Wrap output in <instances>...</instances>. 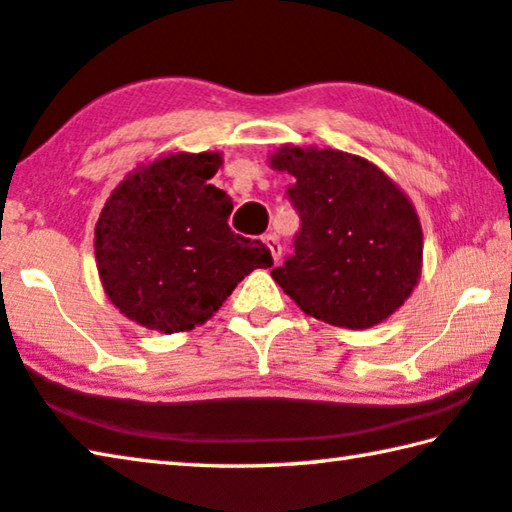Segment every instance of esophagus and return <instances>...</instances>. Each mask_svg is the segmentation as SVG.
<instances>
[{
  "mask_svg": "<svg viewBox=\"0 0 512 512\" xmlns=\"http://www.w3.org/2000/svg\"><path fill=\"white\" fill-rule=\"evenodd\" d=\"M262 241H264V244L268 246V250H271V255H273V262H280V257H282V246H280V239H277L275 235H264V237H262Z\"/></svg>",
  "mask_w": 512,
  "mask_h": 512,
  "instance_id": "1",
  "label": "esophagus"
}]
</instances>
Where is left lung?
Wrapping results in <instances>:
<instances>
[{"label": "left lung", "mask_w": 512, "mask_h": 512, "mask_svg": "<svg viewBox=\"0 0 512 512\" xmlns=\"http://www.w3.org/2000/svg\"><path fill=\"white\" fill-rule=\"evenodd\" d=\"M268 164L296 178V253L271 271L307 316L368 329L393 316L422 273V225L411 198L361 155L284 144Z\"/></svg>", "instance_id": "obj_1"}]
</instances>
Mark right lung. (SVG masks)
I'll return each instance as SVG.
<instances>
[{"label": "right lung", "mask_w": 512, "mask_h": 512, "mask_svg": "<svg viewBox=\"0 0 512 512\" xmlns=\"http://www.w3.org/2000/svg\"><path fill=\"white\" fill-rule=\"evenodd\" d=\"M219 151H176L140 164L112 189L94 228L108 300L155 332H189L210 320L255 268H271L262 241L228 225L232 198L210 185Z\"/></svg>", "instance_id": "obj_1"}]
</instances>
